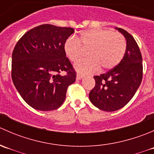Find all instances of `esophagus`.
<instances>
[{
	"label": "esophagus",
	"mask_w": 154,
	"mask_h": 154,
	"mask_svg": "<svg viewBox=\"0 0 154 154\" xmlns=\"http://www.w3.org/2000/svg\"><path fill=\"white\" fill-rule=\"evenodd\" d=\"M83 77V74H77V80H81L82 78Z\"/></svg>",
	"instance_id": "34e87169"
}]
</instances>
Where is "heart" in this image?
Returning a JSON list of instances; mask_svg holds the SVG:
<instances>
[{
    "label": "heart",
    "instance_id": "b5f03b06",
    "mask_svg": "<svg viewBox=\"0 0 154 154\" xmlns=\"http://www.w3.org/2000/svg\"><path fill=\"white\" fill-rule=\"evenodd\" d=\"M81 42L71 35L65 41L64 51L72 62H77L83 55V48L88 49V58L77 62L74 68L84 74L95 72L101 68L106 71L116 67L125 56L127 42L119 32L109 29H91L80 34Z\"/></svg>",
    "mask_w": 154,
    "mask_h": 154
}]
</instances>
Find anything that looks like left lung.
Returning a JSON list of instances; mask_svg holds the SVG:
<instances>
[{"instance_id":"1","label":"left lung","mask_w":154,"mask_h":154,"mask_svg":"<svg viewBox=\"0 0 154 154\" xmlns=\"http://www.w3.org/2000/svg\"><path fill=\"white\" fill-rule=\"evenodd\" d=\"M116 29L125 36L127 48L118 66L106 74L94 76L95 86L89 93L94 106L106 112L124 107L134 96L142 80V57L136 40L122 28Z\"/></svg>"}]
</instances>
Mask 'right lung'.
<instances>
[{"mask_svg": "<svg viewBox=\"0 0 154 154\" xmlns=\"http://www.w3.org/2000/svg\"><path fill=\"white\" fill-rule=\"evenodd\" d=\"M71 27L42 24L27 31L12 55V79L24 101L40 111L58 109L64 102L76 72L66 57L65 41ZM66 71V75H61Z\"/></svg>", "mask_w": 154, "mask_h": 154, "instance_id": "add662e5", "label": "right lung"}]
</instances>
